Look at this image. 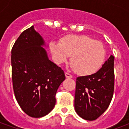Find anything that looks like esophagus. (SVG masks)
I'll list each match as a JSON object with an SVG mask.
<instances>
[{"label":"esophagus","instance_id":"obj_1","mask_svg":"<svg viewBox=\"0 0 129 129\" xmlns=\"http://www.w3.org/2000/svg\"><path fill=\"white\" fill-rule=\"evenodd\" d=\"M65 75H66V78H72V77H73V75L69 73H65Z\"/></svg>","mask_w":129,"mask_h":129}]
</instances>
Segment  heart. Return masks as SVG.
<instances>
[{
    "mask_svg": "<svg viewBox=\"0 0 129 129\" xmlns=\"http://www.w3.org/2000/svg\"><path fill=\"white\" fill-rule=\"evenodd\" d=\"M50 48L57 64L66 62L72 55L73 70L81 75L97 73L105 59L102 43L86 35H66L61 38L60 42H50Z\"/></svg>",
    "mask_w": 129,
    "mask_h": 129,
    "instance_id": "obj_1",
    "label": "heart"
}]
</instances>
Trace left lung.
Returning <instances> with one entry per match:
<instances>
[{
    "instance_id": "obj_1",
    "label": "left lung",
    "mask_w": 129,
    "mask_h": 129,
    "mask_svg": "<svg viewBox=\"0 0 129 129\" xmlns=\"http://www.w3.org/2000/svg\"><path fill=\"white\" fill-rule=\"evenodd\" d=\"M114 59L111 55L97 73L77 78L75 108L81 118L95 120L108 108L114 92Z\"/></svg>"
}]
</instances>
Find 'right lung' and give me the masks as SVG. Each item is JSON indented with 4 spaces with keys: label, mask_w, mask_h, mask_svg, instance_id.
Returning a JSON list of instances; mask_svg holds the SVG:
<instances>
[{
    "label": "right lung",
    "mask_w": 129,
    "mask_h": 129,
    "mask_svg": "<svg viewBox=\"0 0 129 129\" xmlns=\"http://www.w3.org/2000/svg\"><path fill=\"white\" fill-rule=\"evenodd\" d=\"M41 36L34 26L22 32L12 49L13 89L21 109L41 117L55 106L56 91L66 79L61 68L49 60Z\"/></svg>",
    "instance_id": "right-lung-1"
}]
</instances>
